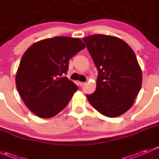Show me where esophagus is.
Here are the masks:
<instances>
[{"label": "esophagus", "mask_w": 159, "mask_h": 159, "mask_svg": "<svg viewBox=\"0 0 159 159\" xmlns=\"http://www.w3.org/2000/svg\"><path fill=\"white\" fill-rule=\"evenodd\" d=\"M79 84L81 86H83V85H84V84H85V82H81V81H79Z\"/></svg>", "instance_id": "obj_1"}]
</instances>
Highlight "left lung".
<instances>
[{"instance_id": "obj_1", "label": "left lung", "mask_w": 159, "mask_h": 159, "mask_svg": "<svg viewBox=\"0 0 159 159\" xmlns=\"http://www.w3.org/2000/svg\"><path fill=\"white\" fill-rule=\"evenodd\" d=\"M83 41L98 71L96 90L86 95L88 100L105 116L122 115L142 87V70L135 54L127 43L110 35H90Z\"/></svg>"}]
</instances>
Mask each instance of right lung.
<instances>
[{
	"instance_id": "right-lung-1",
	"label": "right lung",
	"mask_w": 159,
	"mask_h": 159,
	"mask_svg": "<svg viewBox=\"0 0 159 159\" xmlns=\"http://www.w3.org/2000/svg\"><path fill=\"white\" fill-rule=\"evenodd\" d=\"M84 48L79 38L54 37L34 43L25 51L16 75V86L34 115L51 118L67 106L78 89L65 77L68 61Z\"/></svg>"
}]
</instances>
